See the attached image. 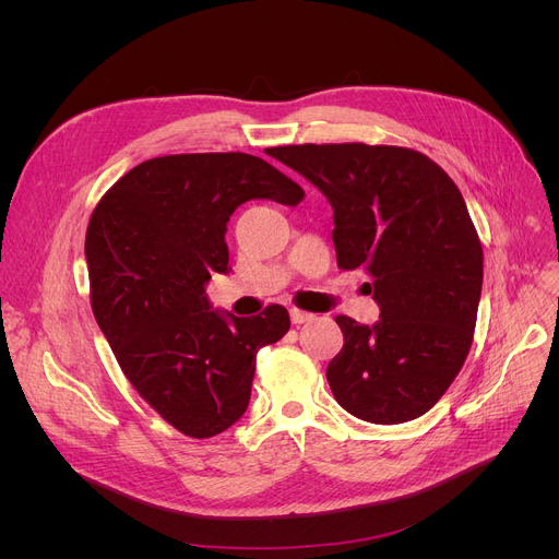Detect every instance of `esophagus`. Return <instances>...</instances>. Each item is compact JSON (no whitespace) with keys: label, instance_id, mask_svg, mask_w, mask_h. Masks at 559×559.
I'll use <instances>...</instances> for the list:
<instances>
[{"label":"esophagus","instance_id":"1","mask_svg":"<svg viewBox=\"0 0 559 559\" xmlns=\"http://www.w3.org/2000/svg\"><path fill=\"white\" fill-rule=\"evenodd\" d=\"M289 319H292V324H306V321L314 319V314H310L306 310H299V308H292L289 310Z\"/></svg>","mask_w":559,"mask_h":559}]
</instances>
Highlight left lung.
<instances>
[{"mask_svg":"<svg viewBox=\"0 0 559 559\" xmlns=\"http://www.w3.org/2000/svg\"><path fill=\"white\" fill-rule=\"evenodd\" d=\"M270 156L333 205L337 267H362L373 326L340 314L344 346L326 369L337 403L369 424L413 421L460 373L483 289V247L451 176L390 144H289Z\"/></svg>","mask_w":559,"mask_h":559,"instance_id":"obj_1","label":"left lung"}]
</instances>
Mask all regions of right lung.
<instances>
[{"instance_id":"add662e5","label":"right lung","mask_w":559,"mask_h":559,"mask_svg":"<svg viewBox=\"0 0 559 559\" xmlns=\"http://www.w3.org/2000/svg\"><path fill=\"white\" fill-rule=\"evenodd\" d=\"M249 199L297 205L304 190L258 156L144 160L97 203L85 233L91 304L129 383L188 437L238 421L255 354L289 331L283 306L258 317L213 310L211 272H228L226 224Z\"/></svg>"}]
</instances>
